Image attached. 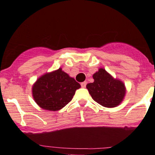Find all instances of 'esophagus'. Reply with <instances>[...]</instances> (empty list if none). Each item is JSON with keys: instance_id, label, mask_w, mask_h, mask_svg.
Instances as JSON below:
<instances>
[{"instance_id": "obj_1", "label": "esophagus", "mask_w": 155, "mask_h": 155, "mask_svg": "<svg viewBox=\"0 0 155 155\" xmlns=\"http://www.w3.org/2000/svg\"><path fill=\"white\" fill-rule=\"evenodd\" d=\"M86 84H87V82H82V83H81V86H82V88H86Z\"/></svg>"}]
</instances>
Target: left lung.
Masks as SVG:
<instances>
[{
	"label": "left lung",
	"instance_id": "left-lung-1",
	"mask_svg": "<svg viewBox=\"0 0 155 155\" xmlns=\"http://www.w3.org/2000/svg\"><path fill=\"white\" fill-rule=\"evenodd\" d=\"M92 76L94 82L88 83L86 88L94 101L107 108L116 107L122 102L126 92L123 82L114 79L102 68Z\"/></svg>",
	"mask_w": 155,
	"mask_h": 155
}]
</instances>
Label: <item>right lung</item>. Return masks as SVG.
Instances as JSON below:
<instances>
[{"label":"right lung","instance_id":"1","mask_svg":"<svg viewBox=\"0 0 155 155\" xmlns=\"http://www.w3.org/2000/svg\"><path fill=\"white\" fill-rule=\"evenodd\" d=\"M81 87L79 82L61 68L40 76L33 86L36 103L45 110L58 111L67 105Z\"/></svg>","mask_w":155,"mask_h":155}]
</instances>
